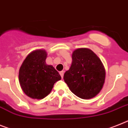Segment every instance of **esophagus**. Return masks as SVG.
Returning a JSON list of instances; mask_svg holds the SVG:
<instances>
[{
	"label": "esophagus",
	"instance_id": "1",
	"mask_svg": "<svg viewBox=\"0 0 128 128\" xmlns=\"http://www.w3.org/2000/svg\"><path fill=\"white\" fill-rule=\"evenodd\" d=\"M60 74L61 75L62 78H63V74H64V72H63V71L60 72Z\"/></svg>",
	"mask_w": 128,
	"mask_h": 128
}]
</instances>
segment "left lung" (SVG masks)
<instances>
[{
  "label": "left lung",
  "instance_id": "8db88e82",
  "mask_svg": "<svg viewBox=\"0 0 128 128\" xmlns=\"http://www.w3.org/2000/svg\"><path fill=\"white\" fill-rule=\"evenodd\" d=\"M72 64L63 79L72 92L82 99L94 98L102 90L106 70L100 59L87 48L76 49L72 54Z\"/></svg>",
  "mask_w": 128,
  "mask_h": 128
}]
</instances>
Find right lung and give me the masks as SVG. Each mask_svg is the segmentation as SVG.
Masks as SVG:
<instances>
[{"label": "right lung", "mask_w": 128, "mask_h": 128, "mask_svg": "<svg viewBox=\"0 0 128 128\" xmlns=\"http://www.w3.org/2000/svg\"><path fill=\"white\" fill-rule=\"evenodd\" d=\"M47 53L43 49L32 51L22 63L18 81L23 90L32 99H42L51 92L54 85L62 77L52 65L46 63Z\"/></svg>", "instance_id": "add662e5"}]
</instances>
